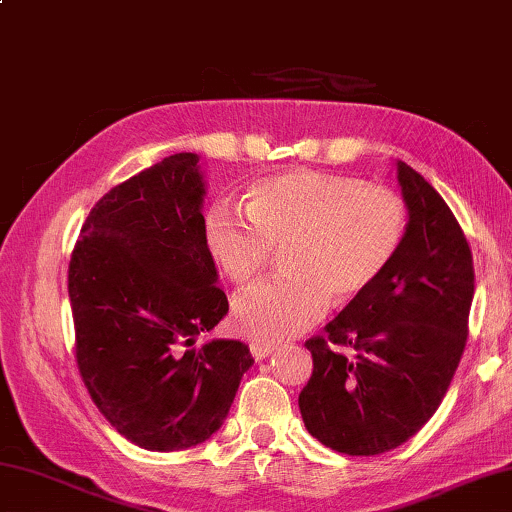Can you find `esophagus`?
I'll return each mask as SVG.
<instances>
[{
    "mask_svg": "<svg viewBox=\"0 0 512 512\" xmlns=\"http://www.w3.org/2000/svg\"><path fill=\"white\" fill-rule=\"evenodd\" d=\"M275 351V345L273 342H264V340H255L250 342V353H253L255 360H264L271 356V353Z\"/></svg>",
    "mask_w": 512,
    "mask_h": 512,
    "instance_id": "34e87169",
    "label": "esophagus"
}]
</instances>
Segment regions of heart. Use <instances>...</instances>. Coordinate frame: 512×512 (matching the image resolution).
Listing matches in <instances>:
<instances>
[{
  "instance_id": "heart-1",
  "label": "heart",
  "mask_w": 512,
  "mask_h": 512,
  "mask_svg": "<svg viewBox=\"0 0 512 512\" xmlns=\"http://www.w3.org/2000/svg\"><path fill=\"white\" fill-rule=\"evenodd\" d=\"M243 212L217 203L203 241L230 282L248 284L282 246L286 271L246 288L232 304L241 336L282 340L313 327L329 297L347 304L392 264L407 232L403 197L333 172L293 170L257 179Z\"/></svg>"
}]
</instances>
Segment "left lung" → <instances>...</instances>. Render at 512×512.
I'll list each match as a JSON object with an SVG mask.
<instances>
[{"label":"left lung","mask_w":512,"mask_h":512,"mask_svg":"<svg viewBox=\"0 0 512 512\" xmlns=\"http://www.w3.org/2000/svg\"><path fill=\"white\" fill-rule=\"evenodd\" d=\"M410 210L385 273L304 347L306 430L327 448L371 457L403 445L439 410L468 340L475 266L448 203L398 161Z\"/></svg>","instance_id":"left-lung-1"}]
</instances>
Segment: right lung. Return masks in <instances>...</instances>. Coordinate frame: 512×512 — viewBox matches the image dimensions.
I'll return each instance as SVG.
<instances>
[{"mask_svg":"<svg viewBox=\"0 0 512 512\" xmlns=\"http://www.w3.org/2000/svg\"><path fill=\"white\" fill-rule=\"evenodd\" d=\"M199 156H167L85 219L69 262L76 362L100 414L143 450L192 448L215 434L248 345L210 340L228 313L203 241Z\"/></svg>","mask_w":512,"mask_h":512,"instance_id":"obj_1","label":"right lung"}]
</instances>
